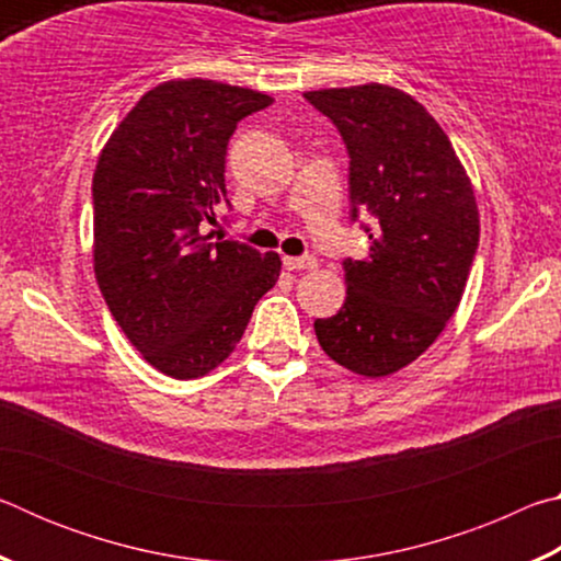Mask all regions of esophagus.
I'll list each match as a JSON object with an SVG mask.
<instances>
[{"instance_id": "esophagus-1", "label": "esophagus", "mask_w": 561, "mask_h": 561, "mask_svg": "<svg viewBox=\"0 0 561 561\" xmlns=\"http://www.w3.org/2000/svg\"><path fill=\"white\" fill-rule=\"evenodd\" d=\"M282 262H284V267H287V270H297V272L314 270L317 267V260L314 257H284Z\"/></svg>"}]
</instances>
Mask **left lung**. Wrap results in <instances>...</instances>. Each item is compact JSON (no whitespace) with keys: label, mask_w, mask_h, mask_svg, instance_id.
<instances>
[{"label":"left lung","mask_w":561,"mask_h":561,"mask_svg":"<svg viewBox=\"0 0 561 561\" xmlns=\"http://www.w3.org/2000/svg\"><path fill=\"white\" fill-rule=\"evenodd\" d=\"M351 158V217L371 215L368 254L344 262L346 299L317 319L324 354L366 378L428 351L462 299L480 240L474 190L445 130L411 93L364 83L304 93Z\"/></svg>","instance_id":"1"}]
</instances>
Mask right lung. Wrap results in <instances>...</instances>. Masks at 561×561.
Here are the masks:
<instances>
[{"label":"right lung","mask_w":561,"mask_h":561,"mask_svg":"<svg viewBox=\"0 0 561 561\" xmlns=\"http://www.w3.org/2000/svg\"><path fill=\"white\" fill-rule=\"evenodd\" d=\"M272 96L210 79L144 93L93 173V272L113 319L170 378L210 374L279 279L277 252L205 234L227 203V140Z\"/></svg>","instance_id":"add662e5"}]
</instances>
